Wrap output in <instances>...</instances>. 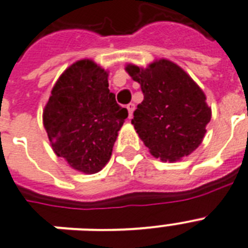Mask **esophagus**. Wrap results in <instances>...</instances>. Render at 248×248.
<instances>
[{
    "label": "esophagus",
    "mask_w": 248,
    "mask_h": 248,
    "mask_svg": "<svg viewBox=\"0 0 248 248\" xmlns=\"http://www.w3.org/2000/svg\"><path fill=\"white\" fill-rule=\"evenodd\" d=\"M134 108H136V105H134V104L126 105V108H128V112H129V119H132V116H133Z\"/></svg>",
    "instance_id": "34e87169"
}]
</instances>
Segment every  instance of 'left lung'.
<instances>
[{"instance_id":"left-lung-1","label":"left lung","mask_w":248,"mask_h":248,"mask_svg":"<svg viewBox=\"0 0 248 248\" xmlns=\"http://www.w3.org/2000/svg\"><path fill=\"white\" fill-rule=\"evenodd\" d=\"M125 70L143 92L132 124L151 155L165 162L191 155L202 142L211 119L202 90L166 59L146 69L129 64Z\"/></svg>"}]
</instances>
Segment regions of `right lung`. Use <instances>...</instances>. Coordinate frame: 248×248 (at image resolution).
<instances>
[{
    "label": "right lung",
    "mask_w": 248,
    "mask_h": 248,
    "mask_svg": "<svg viewBox=\"0 0 248 248\" xmlns=\"http://www.w3.org/2000/svg\"><path fill=\"white\" fill-rule=\"evenodd\" d=\"M108 77L94 61H77L57 79L43 110L53 152L84 174L98 173L108 164L128 118L108 90Z\"/></svg>",
    "instance_id": "obj_1"
}]
</instances>
